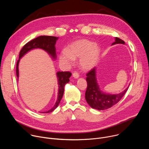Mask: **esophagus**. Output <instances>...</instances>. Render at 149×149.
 <instances>
[{"mask_svg": "<svg viewBox=\"0 0 149 149\" xmlns=\"http://www.w3.org/2000/svg\"><path fill=\"white\" fill-rule=\"evenodd\" d=\"M72 75L73 77L75 78H78L79 77V74L77 72V71H74L73 73H72Z\"/></svg>", "mask_w": 149, "mask_h": 149, "instance_id": "34e87169", "label": "esophagus"}]
</instances>
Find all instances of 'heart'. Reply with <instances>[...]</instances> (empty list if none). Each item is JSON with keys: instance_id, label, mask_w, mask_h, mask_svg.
<instances>
[{"instance_id": "1", "label": "heart", "mask_w": 149, "mask_h": 149, "mask_svg": "<svg viewBox=\"0 0 149 149\" xmlns=\"http://www.w3.org/2000/svg\"><path fill=\"white\" fill-rule=\"evenodd\" d=\"M100 49L92 41L82 39L73 42L59 55L60 61L63 65H71L74 59L79 58V66L82 70L93 68L99 59Z\"/></svg>"}]
</instances>
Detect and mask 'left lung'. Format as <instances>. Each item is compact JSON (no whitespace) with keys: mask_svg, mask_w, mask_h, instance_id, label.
<instances>
[{"mask_svg":"<svg viewBox=\"0 0 149 149\" xmlns=\"http://www.w3.org/2000/svg\"><path fill=\"white\" fill-rule=\"evenodd\" d=\"M122 44L125 42L122 39L116 37L115 42L113 45ZM95 68H93L87 74L86 80L87 82V88L86 91V100L90 106L94 109L104 110L111 107L117 104L127 92L129 87L123 92L117 94H110L104 93L100 90L96 78Z\"/></svg>","mask_w":149,"mask_h":149,"instance_id":"left-lung-1","label":"left lung"}]
</instances>
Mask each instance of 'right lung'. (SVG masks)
<instances>
[{
	"label": "right lung",
	"mask_w": 149,
	"mask_h": 149,
	"mask_svg": "<svg viewBox=\"0 0 149 149\" xmlns=\"http://www.w3.org/2000/svg\"><path fill=\"white\" fill-rule=\"evenodd\" d=\"M58 39V37L51 36H40L35 39L28 42L26 44L23 48L21 49L19 59L16 63V76L18 78L19 77V70L18 65L20 59L22 58L25 54H26L28 51L35 49V48H40L44 49L47 51L54 59L56 58V48H55V44L56 40ZM72 74L69 71L65 72H58L56 73V75L58 77V99L56 100V103L55 104L54 107L49 110L46 112H42V113H49L53 111L58 106L63 94L64 91V87L65 84L70 81V77Z\"/></svg>",
	"instance_id": "1"
}]
</instances>
